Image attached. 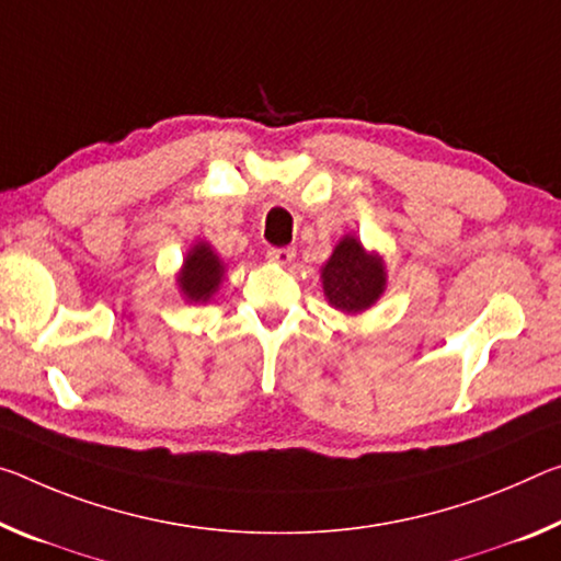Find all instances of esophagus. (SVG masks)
Instances as JSON below:
<instances>
[{
	"instance_id": "34e87169",
	"label": "esophagus",
	"mask_w": 561,
	"mask_h": 561,
	"mask_svg": "<svg viewBox=\"0 0 561 561\" xmlns=\"http://www.w3.org/2000/svg\"><path fill=\"white\" fill-rule=\"evenodd\" d=\"M295 254H297L295 247H274V249H270V252H266V256H270L274 264H282V266L291 264V260H295Z\"/></svg>"
}]
</instances>
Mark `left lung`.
I'll use <instances>...</instances> for the list:
<instances>
[{"label":"left lung","mask_w":561,"mask_h":561,"mask_svg":"<svg viewBox=\"0 0 561 561\" xmlns=\"http://www.w3.org/2000/svg\"><path fill=\"white\" fill-rule=\"evenodd\" d=\"M322 282L329 305L342 312H362L379 299L387 279L379 256H369L357 239L344 237L322 266Z\"/></svg>","instance_id":"obj_1"}]
</instances>
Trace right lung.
I'll return each instance as SVG.
<instances>
[{
    "label": "right lung",
    "instance_id": "obj_1",
    "mask_svg": "<svg viewBox=\"0 0 561 561\" xmlns=\"http://www.w3.org/2000/svg\"><path fill=\"white\" fill-rule=\"evenodd\" d=\"M221 266L219 256L211 252L209 244H197L186 254L184 270L180 274V287L192 301H207L215 295L221 282Z\"/></svg>",
    "mask_w": 561,
    "mask_h": 561
}]
</instances>
